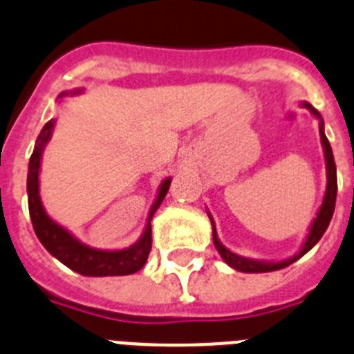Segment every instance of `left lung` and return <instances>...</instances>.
Wrapping results in <instances>:
<instances>
[{"mask_svg":"<svg viewBox=\"0 0 354 354\" xmlns=\"http://www.w3.org/2000/svg\"><path fill=\"white\" fill-rule=\"evenodd\" d=\"M301 106H305L312 112L313 118L319 119V135H321V144H322V151H324V160H326V192L324 198H322L321 208L317 210V215H315V219L312 221L308 230V235H306L305 242L301 245V250L297 251L294 257L287 258V260H279V262H270V260H254V258H245L241 257V254L233 253L230 251L223 242L219 241V236H217V230H215V223L214 217L210 215V212H207L208 217H210L212 223V239H214V245L215 250L219 251L221 258H223L224 262L228 263L230 267H233L235 270H241V272H272V270H279L283 269V267H288L290 263H294L296 260H299L303 254L308 253L312 250L313 245L317 244L321 241V236L324 235L326 228L330 226V221L333 217L335 212V201H337V167H335V160H333V151H331V146L326 139L324 133V121H322L321 113L317 110L313 109L312 104L303 101Z\"/></svg>","mask_w":354,"mask_h":354,"instance_id":"left-lung-1","label":"left lung"}]
</instances>
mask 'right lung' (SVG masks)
Returning a JSON list of instances; mask_svg holds the SVG:
<instances>
[{
	"instance_id": "obj_1",
	"label": "right lung",
	"mask_w": 354,
	"mask_h": 354,
	"mask_svg": "<svg viewBox=\"0 0 354 354\" xmlns=\"http://www.w3.org/2000/svg\"><path fill=\"white\" fill-rule=\"evenodd\" d=\"M80 92L82 91L76 88L71 94H80ZM69 92H62L58 97H64ZM53 128L55 119L46 122L41 135L37 137L35 147H33L28 164L26 190H28L30 219H32L37 239L49 251V254H53L57 258L58 262H62L64 266H67L71 270H75L82 276L97 278V276L133 274V272L142 269L147 260V254L151 251V219L160 205H162V201H164L173 178H165L160 183L158 194H156L155 203L149 208L146 228H144L139 241L131 244L130 248H124V250H96V248H91V245L78 241L69 230L64 228L62 224H58L57 221L51 219L48 212L44 210V205H42L41 190H39V173H41L42 153H44L46 144L51 139Z\"/></svg>"
}]
</instances>
